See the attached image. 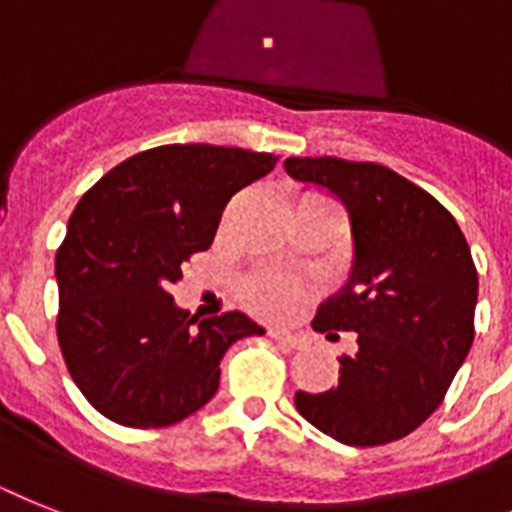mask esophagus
Listing matches in <instances>:
<instances>
[{"label": "esophagus", "mask_w": 512, "mask_h": 512, "mask_svg": "<svg viewBox=\"0 0 512 512\" xmlns=\"http://www.w3.org/2000/svg\"><path fill=\"white\" fill-rule=\"evenodd\" d=\"M270 336H273L281 347H286V350H302L307 344L305 336L294 334V331H270Z\"/></svg>", "instance_id": "obj_1"}]
</instances>
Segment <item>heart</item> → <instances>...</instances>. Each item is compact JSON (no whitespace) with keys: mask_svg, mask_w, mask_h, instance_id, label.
<instances>
[{"mask_svg":"<svg viewBox=\"0 0 512 512\" xmlns=\"http://www.w3.org/2000/svg\"><path fill=\"white\" fill-rule=\"evenodd\" d=\"M244 299L257 313L286 315L302 299V286L278 273H260L244 284Z\"/></svg>","mask_w":512,"mask_h":512,"instance_id":"obj_1","label":"heart"}]
</instances>
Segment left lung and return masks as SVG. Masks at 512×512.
<instances>
[{
	"instance_id": "8db88e82",
	"label": "left lung",
	"mask_w": 512,
	"mask_h": 512,
	"mask_svg": "<svg viewBox=\"0 0 512 512\" xmlns=\"http://www.w3.org/2000/svg\"><path fill=\"white\" fill-rule=\"evenodd\" d=\"M286 173L339 197L350 213V281L313 328L355 331L339 384L297 392L299 415L352 447L397 442L442 405L473 344L479 273L458 220L429 191L378 162L289 157Z\"/></svg>"
}]
</instances>
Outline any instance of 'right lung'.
<instances>
[{
	"label": "right lung",
	"instance_id": "right-lung-1",
	"mask_svg": "<svg viewBox=\"0 0 512 512\" xmlns=\"http://www.w3.org/2000/svg\"><path fill=\"white\" fill-rule=\"evenodd\" d=\"M278 157L215 144H165L128 157L91 186L54 257L57 342L99 413L162 429L213 400L236 339L265 334L234 313L197 315L173 302L181 265L210 249L236 191Z\"/></svg>",
	"mask_w": 512,
	"mask_h": 512
}]
</instances>
